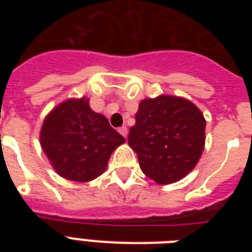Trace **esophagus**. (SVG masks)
<instances>
[{
    "label": "esophagus",
    "mask_w": 252,
    "mask_h": 252,
    "mask_svg": "<svg viewBox=\"0 0 252 252\" xmlns=\"http://www.w3.org/2000/svg\"><path fill=\"white\" fill-rule=\"evenodd\" d=\"M119 133L122 134V136H124V137H126V133H128L126 126H120V128H119Z\"/></svg>",
    "instance_id": "obj_1"
}]
</instances>
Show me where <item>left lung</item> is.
<instances>
[{
  "instance_id": "left-lung-1",
  "label": "left lung",
  "mask_w": 252,
  "mask_h": 252,
  "mask_svg": "<svg viewBox=\"0 0 252 252\" xmlns=\"http://www.w3.org/2000/svg\"><path fill=\"white\" fill-rule=\"evenodd\" d=\"M205 142V119L187 99L161 95L140 103L128 144L142 172L158 184L187 175L199 162Z\"/></svg>"
}]
</instances>
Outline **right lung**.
Listing matches in <instances>:
<instances>
[{"label": "right lung", "mask_w": 252, "mask_h": 252, "mask_svg": "<svg viewBox=\"0 0 252 252\" xmlns=\"http://www.w3.org/2000/svg\"><path fill=\"white\" fill-rule=\"evenodd\" d=\"M126 138L86 98L69 99L45 118L41 148L59 175L74 182L95 179L107 167L111 154Z\"/></svg>", "instance_id": "add662e5"}]
</instances>
